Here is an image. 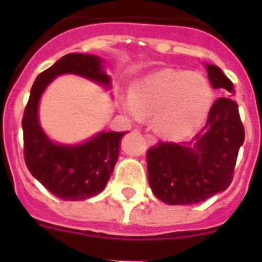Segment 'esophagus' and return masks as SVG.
Listing matches in <instances>:
<instances>
[{
  "label": "esophagus",
  "instance_id": "1",
  "mask_svg": "<svg viewBox=\"0 0 262 262\" xmlns=\"http://www.w3.org/2000/svg\"><path fill=\"white\" fill-rule=\"evenodd\" d=\"M145 139H147V141H148V144H149V145H155L156 143H158V140H156V137L154 135H151V133H145Z\"/></svg>",
  "mask_w": 262,
  "mask_h": 262
}]
</instances>
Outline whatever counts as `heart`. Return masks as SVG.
<instances>
[{"label": "heart", "mask_w": 262, "mask_h": 262, "mask_svg": "<svg viewBox=\"0 0 262 262\" xmlns=\"http://www.w3.org/2000/svg\"><path fill=\"white\" fill-rule=\"evenodd\" d=\"M212 102L213 91L203 75L164 69L136 81L130 98L122 100L121 106L137 121L143 115H155L154 125L160 135L182 140L203 125Z\"/></svg>", "instance_id": "1"}]
</instances>
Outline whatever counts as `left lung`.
Wrapping results in <instances>:
<instances>
[{
  "label": "left lung",
  "mask_w": 262,
  "mask_h": 262,
  "mask_svg": "<svg viewBox=\"0 0 262 262\" xmlns=\"http://www.w3.org/2000/svg\"><path fill=\"white\" fill-rule=\"evenodd\" d=\"M208 79L219 98L209 110L205 126L189 143L159 141L148 149V182L154 194L168 205H190L205 201L230 186L245 129L232 99L235 90L216 65L205 63Z\"/></svg>",
  "instance_id": "1"
}]
</instances>
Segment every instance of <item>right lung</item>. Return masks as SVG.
<instances>
[{
    "instance_id": "right-lung-1",
    "label": "right lung",
    "mask_w": 262,
    "mask_h": 262,
    "mask_svg": "<svg viewBox=\"0 0 262 262\" xmlns=\"http://www.w3.org/2000/svg\"><path fill=\"white\" fill-rule=\"evenodd\" d=\"M67 73L111 88L103 59L96 55L67 54L42 72L31 88L23 115L24 159L31 174L50 193L61 200L81 201L99 194L106 187L118 160L119 143L127 132H100L75 145L51 141L39 122V100L57 76Z\"/></svg>"
}]
</instances>
